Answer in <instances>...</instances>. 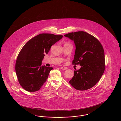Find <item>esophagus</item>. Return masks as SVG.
I'll use <instances>...</instances> for the list:
<instances>
[{"label": "esophagus", "mask_w": 121, "mask_h": 121, "mask_svg": "<svg viewBox=\"0 0 121 121\" xmlns=\"http://www.w3.org/2000/svg\"><path fill=\"white\" fill-rule=\"evenodd\" d=\"M61 69H62V70H66V69H67V68L66 67L63 66V67H62L61 68Z\"/></svg>", "instance_id": "obj_1"}]
</instances>
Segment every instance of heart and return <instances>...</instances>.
Here are the masks:
<instances>
[{
  "instance_id": "heart-1",
  "label": "heart",
  "mask_w": 121,
  "mask_h": 121,
  "mask_svg": "<svg viewBox=\"0 0 121 121\" xmlns=\"http://www.w3.org/2000/svg\"><path fill=\"white\" fill-rule=\"evenodd\" d=\"M65 44H69V43H66Z\"/></svg>"
}]
</instances>
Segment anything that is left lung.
Here are the masks:
<instances>
[{
	"mask_svg": "<svg viewBox=\"0 0 121 121\" xmlns=\"http://www.w3.org/2000/svg\"><path fill=\"white\" fill-rule=\"evenodd\" d=\"M73 41L76 46L73 64H80L75 70L69 83L75 89L83 91L95 86L100 79L105 69L104 48L95 37L84 31L64 35Z\"/></svg>",
	"mask_w": 121,
	"mask_h": 121,
	"instance_id": "8db88e82",
	"label": "left lung"
}]
</instances>
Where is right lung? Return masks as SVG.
Returning a JSON list of instances; mask_svg holds the SVG:
<instances>
[{
    "mask_svg": "<svg viewBox=\"0 0 121 121\" xmlns=\"http://www.w3.org/2000/svg\"><path fill=\"white\" fill-rule=\"evenodd\" d=\"M63 35L41 34L28 41L17 56L15 71L20 85L29 92L39 91L53 68L41 66L45 54Z\"/></svg>",
    "mask_w": 121,
    "mask_h": 121,
    "instance_id": "right-lung-1",
    "label": "right lung"
}]
</instances>
